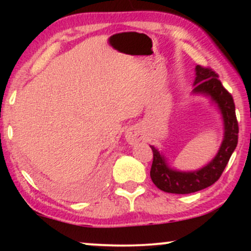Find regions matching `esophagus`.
<instances>
[{"label": "esophagus", "mask_w": 251, "mask_h": 251, "mask_svg": "<svg viewBox=\"0 0 251 251\" xmlns=\"http://www.w3.org/2000/svg\"><path fill=\"white\" fill-rule=\"evenodd\" d=\"M125 138L128 144L134 145V144H137L138 142H140V140L143 139V135H142V132H140L138 128H131L126 132Z\"/></svg>", "instance_id": "obj_1"}]
</instances>
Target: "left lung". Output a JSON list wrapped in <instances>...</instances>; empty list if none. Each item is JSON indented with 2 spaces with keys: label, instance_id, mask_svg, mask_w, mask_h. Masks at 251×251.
<instances>
[{
  "label": "left lung",
  "instance_id": "obj_1",
  "mask_svg": "<svg viewBox=\"0 0 251 251\" xmlns=\"http://www.w3.org/2000/svg\"><path fill=\"white\" fill-rule=\"evenodd\" d=\"M192 94L208 97L217 106L223 120V140L216 155L203 168L195 171H180L169 165L163 152L150 145L153 152L151 179L158 189L169 194L186 195L212 185L226 169L238 142V123L231 94L223 87L218 75L210 68L197 65Z\"/></svg>",
  "mask_w": 251,
  "mask_h": 251
}]
</instances>
